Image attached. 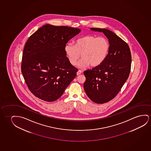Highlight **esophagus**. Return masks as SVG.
<instances>
[{"label": "esophagus", "mask_w": 151, "mask_h": 151, "mask_svg": "<svg viewBox=\"0 0 151 151\" xmlns=\"http://www.w3.org/2000/svg\"><path fill=\"white\" fill-rule=\"evenodd\" d=\"M82 70H79L78 71V72H77V74L78 76V75H80V74H81V73H82Z\"/></svg>", "instance_id": "obj_1"}]
</instances>
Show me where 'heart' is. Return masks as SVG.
<instances>
[{
  "label": "heart",
  "instance_id": "obj_1",
  "mask_svg": "<svg viewBox=\"0 0 151 151\" xmlns=\"http://www.w3.org/2000/svg\"><path fill=\"white\" fill-rule=\"evenodd\" d=\"M109 49V43L106 38L87 35L77 39L74 45L67 44L64 50L69 62L73 66L77 64L81 54L83 58L78 66L83 68L89 64L95 67L102 63L106 58Z\"/></svg>",
  "mask_w": 151,
  "mask_h": 151
}]
</instances>
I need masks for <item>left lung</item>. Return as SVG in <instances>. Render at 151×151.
<instances>
[{
    "mask_svg": "<svg viewBox=\"0 0 151 151\" xmlns=\"http://www.w3.org/2000/svg\"><path fill=\"white\" fill-rule=\"evenodd\" d=\"M102 32L110 44L108 54L101 64L84 71V89L88 98L96 104L108 102L119 93L127 80L131 69L129 47L113 32L106 28H91Z\"/></svg>",
    "mask_w": 151,
    "mask_h": 151,
    "instance_id": "8db88e82",
    "label": "left lung"
}]
</instances>
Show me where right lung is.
<instances>
[{
	"label": "right lung",
	"instance_id": "add662e5",
	"mask_svg": "<svg viewBox=\"0 0 151 151\" xmlns=\"http://www.w3.org/2000/svg\"><path fill=\"white\" fill-rule=\"evenodd\" d=\"M81 30L46 24L30 37L24 49L22 73L28 88L47 102L56 100L75 78L78 69L65 52L68 41Z\"/></svg>",
	"mask_w": 151,
	"mask_h": 151
}]
</instances>
